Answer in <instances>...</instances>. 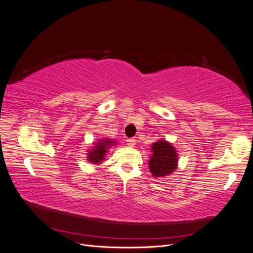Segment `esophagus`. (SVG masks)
<instances>
[{
	"label": "esophagus",
	"mask_w": 253,
	"mask_h": 253,
	"mask_svg": "<svg viewBox=\"0 0 253 253\" xmlns=\"http://www.w3.org/2000/svg\"><path fill=\"white\" fill-rule=\"evenodd\" d=\"M126 143H127V145L128 147H131V148H134L135 145H136V140L134 139V138H131V139H127L126 140Z\"/></svg>",
	"instance_id": "esophagus-1"
}]
</instances>
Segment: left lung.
Returning a JSON list of instances; mask_svg holds the SVG:
<instances>
[{
    "mask_svg": "<svg viewBox=\"0 0 253 253\" xmlns=\"http://www.w3.org/2000/svg\"><path fill=\"white\" fill-rule=\"evenodd\" d=\"M151 149L149 169L153 177H166L177 169L178 154L171 142L159 139L152 144Z\"/></svg>",
    "mask_w": 253,
    "mask_h": 253,
    "instance_id": "obj_1",
    "label": "left lung"
}]
</instances>
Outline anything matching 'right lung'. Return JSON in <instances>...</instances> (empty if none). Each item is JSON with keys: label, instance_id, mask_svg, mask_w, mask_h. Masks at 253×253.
<instances>
[{"label": "right lung", "instance_id": "obj_1", "mask_svg": "<svg viewBox=\"0 0 253 253\" xmlns=\"http://www.w3.org/2000/svg\"><path fill=\"white\" fill-rule=\"evenodd\" d=\"M116 144L117 141L112 138L98 139L97 142H94L93 148L87 151V160L94 165L101 164L105 158L106 153H108L111 147Z\"/></svg>", "mask_w": 253, "mask_h": 253}]
</instances>
